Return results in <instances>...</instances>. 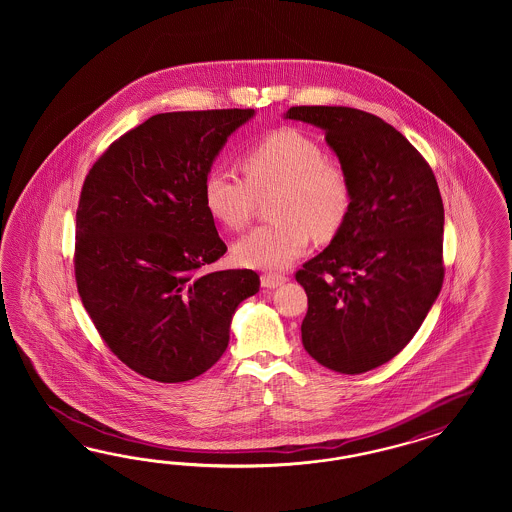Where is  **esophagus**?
I'll list each match as a JSON object with an SVG mask.
<instances>
[{
	"instance_id": "obj_1",
	"label": "esophagus",
	"mask_w": 512,
	"mask_h": 512,
	"mask_svg": "<svg viewBox=\"0 0 512 512\" xmlns=\"http://www.w3.org/2000/svg\"><path fill=\"white\" fill-rule=\"evenodd\" d=\"M287 281L285 276H278V274H263L261 276V285L264 289H276L279 285H283Z\"/></svg>"
}]
</instances>
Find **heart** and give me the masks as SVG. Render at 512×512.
Returning <instances> with one entry per match:
<instances>
[{"instance_id":"1","label":"heart","mask_w":512,"mask_h":512,"mask_svg":"<svg viewBox=\"0 0 512 512\" xmlns=\"http://www.w3.org/2000/svg\"><path fill=\"white\" fill-rule=\"evenodd\" d=\"M246 180L212 171L202 187L210 216L238 231L257 197L276 191L274 223L257 227L234 244V259L257 270H285L306 253L311 234L330 240L351 210V184L323 148L296 129H279L242 157Z\"/></svg>"}]
</instances>
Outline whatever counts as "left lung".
<instances>
[{
    "label": "left lung",
    "mask_w": 512,
    "mask_h": 512,
    "mask_svg": "<svg viewBox=\"0 0 512 512\" xmlns=\"http://www.w3.org/2000/svg\"><path fill=\"white\" fill-rule=\"evenodd\" d=\"M325 131L351 184V210L317 257L296 272L308 295L304 349L357 375L396 357L443 285L445 210L434 172L398 129L349 107L283 114Z\"/></svg>",
    "instance_id": "left-lung-1"
}]
</instances>
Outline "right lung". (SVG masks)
Wrapping results in <instances>:
<instances>
[{
	"instance_id": "right-lung-1",
	"label": "right lung",
	"mask_w": 512,
	"mask_h": 512,
	"mask_svg": "<svg viewBox=\"0 0 512 512\" xmlns=\"http://www.w3.org/2000/svg\"><path fill=\"white\" fill-rule=\"evenodd\" d=\"M253 109L155 114L116 140L86 176L77 210L78 295L133 372L182 383L229 345L234 311L259 293L253 270L202 268L227 246L202 187Z\"/></svg>"
}]
</instances>
